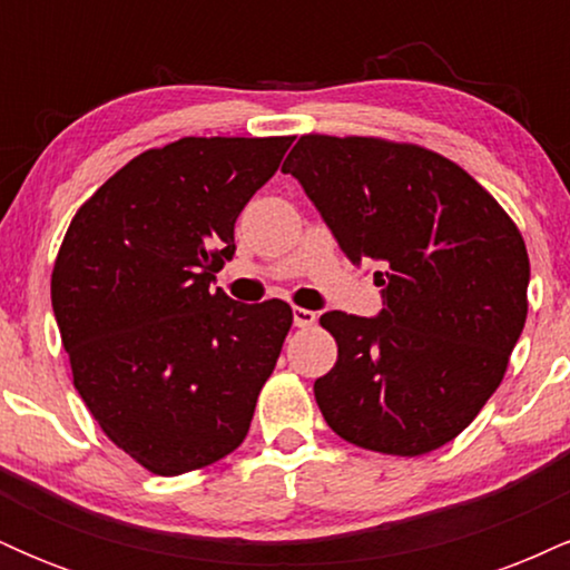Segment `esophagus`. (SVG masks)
I'll use <instances>...</instances> for the list:
<instances>
[{
  "instance_id": "obj_1",
  "label": "esophagus",
  "mask_w": 570,
  "mask_h": 570,
  "mask_svg": "<svg viewBox=\"0 0 570 570\" xmlns=\"http://www.w3.org/2000/svg\"><path fill=\"white\" fill-rule=\"evenodd\" d=\"M292 318H294V326H299V330H307V326L316 324V313L307 311V307H294Z\"/></svg>"
}]
</instances>
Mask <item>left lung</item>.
<instances>
[{"label":"left lung","instance_id":"obj_1","mask_svg":"<svg viewBox=\"0 0 570 570\" xmlns=\"http://www.w3.org/2000/svg\"><path fill=\"white\" fill-rule=\"evenodd\" d=\"M351 263L375 259L383 311H330L337 362L313 383L345 442L423 455L499 389L528 316L525 240L485 187L417 144L299 136L286 158Z\"/></svg>","mask_w":570,"mask_h":570}]
</instances>
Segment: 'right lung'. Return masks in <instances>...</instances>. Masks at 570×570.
I'll return each instance as SVG.
<instances>
[{
	"instance_id": "obj_1",
	"label": "right lung",
	"mask_w": 570,
	"mask_h": 570,
	"mask_svg": "<svg viewBox=\"0 0 570 570\" xmlns=\"http://www.w3.org/2000/svg\"><path fill=\"white\" fill-rule=\"evenodd\" d=\"M294 136H187L147 149L85 200L58 248L50 297L75 389L147 472L233 453L292 326L284 299L212 289L235 219Z\"/></svg>"
}]
</instances>
